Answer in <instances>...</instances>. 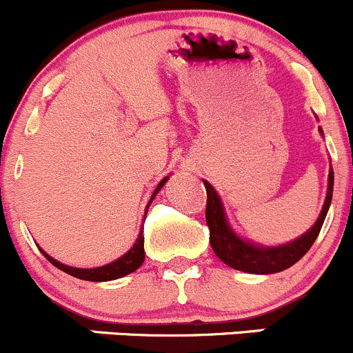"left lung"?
Listing matches in <instances>:
<instances>
[{
    "instance_id": "left-lung-1",
    "label": "left lung",
    "mask_w": 353,
    "mask_h": 353,
    "mask_svg": "<svg viewBox=\"0 0 353 353\" xmlns=\"http://www.w3.org/2000/svg\"><path fill=\"white\" fill-rule=\"evenodd\" d=\"M206 186V223L210 226V243L218 259L225 262L226 265L233 267L236 270L250 274H274L288 269L299 261L304 254L311 248L316 236L320 235V230L328 213L330 203H332L333 194V170L330 167L328 174V191H326V199L323 210H321L320 218L313 228L307 230L304 235L296 239L294 242H289L279 247H261L247 240L240 239L232 228H230L228 220L223 210L220 196L216 189L211 186L208 181H203Z\"/></svg>"
}]
</instances>
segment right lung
I'll use <instances>...</instances> for the list:
<instances>
[{"instance_id": "right-lung-1", "label": "right lung", "mask_w": 353, "mask_h": 353, "mask_svg": "<svg viewBox=\"0 0 353 353\" xmlns=\"http://www.w3.org/2000/svg\"><path fill=\"white\" fill-rule=\"evenodd\" d=\"M167 179H169V177H164V179L159 183L157 189L154 191V194H152L150 201H148V205L145 208V214H147L148 206L152 205V201H154V198L157 196V192L161 191L162 186H164V184L167 183ZM142 233H143V230L140 232V235H139V239H137L135 245L130 248V250L123 255V257H120L118 261L111 262V264H108V265L96 267V269H76V267L61 264V262H57L55 259H52L50 255L46 254L43 250H42V254L46 255V259L50 262L52 265H55L57 269L64 270V272L70 274V276L77 277V279L94 281V283H101V281H113V279H118V277L127 276V274L133 272V270H137L140 265L143 264V261H145V250H143V235H142Z\"/></svg>"}]
</instances>
